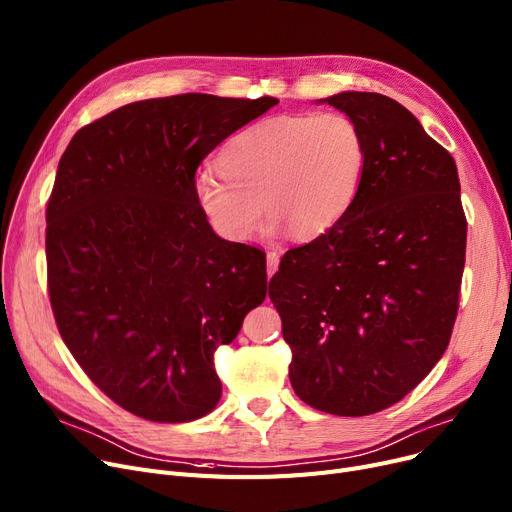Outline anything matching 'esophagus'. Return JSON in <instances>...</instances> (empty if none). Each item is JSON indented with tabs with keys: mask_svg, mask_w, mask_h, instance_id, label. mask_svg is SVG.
<instances>
[{
	"mask_svg": "<svg viewBox=\"0 0 512 512\" xmlns=\"http://www.w3.org/2000/svg\"><path fill=\"white\" fill-rule=\"evenodd\" d=\"M278 265H280V255L276 251L267 253V274L274 276L276 270H278Z\"/></svg>",
	"mask_w": 512,
	"mask_h": 512,
	"instance_id": "obj_1",
	"label": "esophagus"
}]
</instances>
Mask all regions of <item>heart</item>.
Here are the masks:
<instances>
[{
  "label": "heart",
  "instance_id": "1",
  "mask_svg": "<svg viewBox=\"0 0 512 512\" xmlns=\"http://www.w3.org/2000/svg\"><path fill=\"white\" fill-rule=\"evenodd\" d=\"M218 166L199 174L195 199L220 236L249 240L263 201L272 228L313 240L351 211L367 170V143L344 112L282 114L234 134Z\"/></svg>",
  "mask_w": 512,
  "mask_h": 512
}]
</instances>
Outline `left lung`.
Wrapping results in <instances>:
<instances>
[{"label": "left lung", "mask_w": 512, "mask_h": 512, "mask_svg": "<svg viewBox=\"0 0 512 512\" xmlns=\"http://www.w3.org/2000/svg\"><path fill=\"white\" fill-rule=\"evenodd\" d=\"M326 101L361 126L365 178L332 230L282 257L270 299L297 396L317 411L363 417L396 405L444 355L467 218L452 155L405 105L357 91Z\"/></svg>", "instance_id": "8db88e82"}]
</instances>
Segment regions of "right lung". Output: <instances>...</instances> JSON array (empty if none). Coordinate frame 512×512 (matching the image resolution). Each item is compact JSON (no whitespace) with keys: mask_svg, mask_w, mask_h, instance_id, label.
<instances>
[{"mask_svg":"<svg viewBox=\"0 0 512 512\" xmlns=\"http://www.w3.org/2000/svg\"><path fill=\"white\" fill-rule=\"evenodd\" d=\"M276 97L184 93L80 128L45 209L47 290L68 351L128 413L193 421L215 409L213 367L267 294L265 253L220 238L195 199L201 161Z\"/></svg>","mask_w":512,"mask_h":512,"instance_id":"obj_1","label":"right lung"}]
</instances>
